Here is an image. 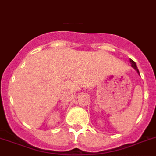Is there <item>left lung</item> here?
Returning <instances> with one entry per match:
<instances>
[{
	"mask_svg": "<svg viewBox=\"0 0 156 156\" xmlns=\"http://www.w3.org/2000/svg\"><path fill=\"white\" fill-rule=\"evenodd\" d=\"M129 61H130L131 66H132V67H133V68H134V70H136V72H137L138 74H140V72H139V70H138V69H137V67H136V63H135V62L131 59H129Z\"/></svg>",
	"mask_w": 156,
	"mask_h": 156,
	"instance_id": "left-lung-1",
	"label": "left lung"
}]
</instances>
